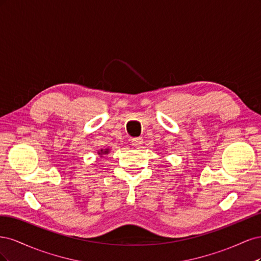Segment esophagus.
Listing matches in <instances>:
<instances>
[{
	"instance_id": "1",
	"label": "esophagus",
	"mask_w": 261,
	"mask_h": 261,
	"mask_svg": "<svg viewBox=\"0 0 261 261\" xmlns=\"http://www.w3.org/2000/svg\"><path fill=\"white\" fill-rule=\"evenodd\" d=\"M144 143V139L141 137H138V138H133L132 139V145L135 147V148H139L141 145H143Z\"/></svg>"
}]
</instances>
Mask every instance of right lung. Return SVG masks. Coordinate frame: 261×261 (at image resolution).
Returning a JSON list of instances; mask_svg holds the SVG:
<instances>
[{
  "instance_id": "1",
  "label": "right lung",
  "mask_w": 261,
  "mask_h": 261,
  "mask_svg": "<svg viewBox=\"0 0 261 261\" xmlns=\"http://www.w3.org/2000/svg\"><path fill=\"white\" fill-rule=\"evenodd\" d=\"M108 152H109V151H108V149L106 150V151H105V152H103V151H102V150H101V153H100V154H102V153H106V154H107Z\"/></svg>"
}]
</instances>
